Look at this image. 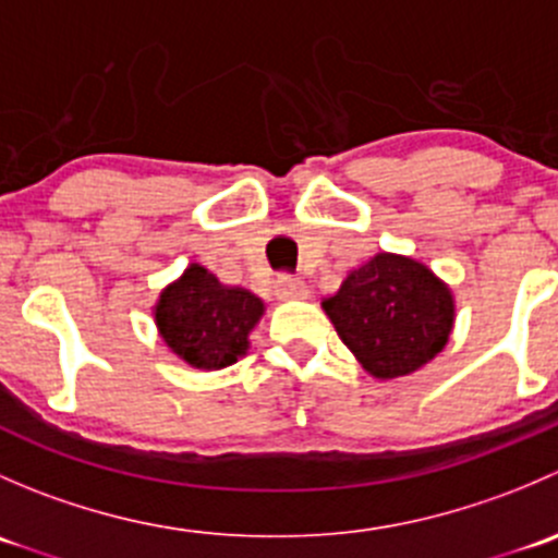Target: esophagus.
<instances>
[{
    "mask_svg": "<svg viewBox=\"0 0 558 558\" xmlns=\"http://www.w3.org/2000/svg\"><path fill=\"white\" fill-rule=\"evenodd\" d=\"M275 289H278V296H283V300H305L307 296V286L305 280L296 278V275H278V280H275Z\"/></svg>",
    "mask_w": 558,
    "mask_h": 558,
    "instance_id": "esophagus-1",
    "label": "esophagus"
}]
</instances>
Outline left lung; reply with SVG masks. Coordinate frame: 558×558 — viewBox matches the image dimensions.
<instances>
[{"mask_svg": "<svg viewBox=\"0 0 558 558\" xmlns=\"http://www.w3.org/2000/svg\"><path fill=\"white\" fill-rule=\"evenodd\" d=\"M337 335L375 378L410 375L446 348L453 296L408 256L378 253L324 302Z\"/></svg>", "mask_w": 558, "mask_h": 558, "instance_id": "8db88e82", "label": "left lung"}]
</instances>
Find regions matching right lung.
Returning <instances> with one entry per match:
<instances>
[{
  "instance_id": "1",
  "label": "right lung",
  "mask_w": 558,
  "mask_h": 558,
  "mask_svg": "<svg viewBox=\"0 0 558 558\" xmlns=\"http://www.w3.org/2000/svg\"><path fill=\"white\" fill-rule=\"evenodd\" d=\"M264 305L245 289H227L207 269L189 267L161 294L156 326L167 345L196 369H221L247 348V331Z\"/></svg>"
}]
</instances>
